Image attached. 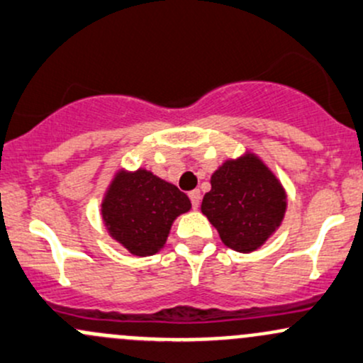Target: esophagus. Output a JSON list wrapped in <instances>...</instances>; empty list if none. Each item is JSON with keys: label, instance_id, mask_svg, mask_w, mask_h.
<instances>
[{"label": "esophagus", "instance_id": "34e87169", "mask_svg": "<svg viewBox=\"0 0 363 363\" xmlns=\"http://www.w3.org/2000/svg\"><path fill=\"white\" fill-rule=\"evenodd\" d=\"M189 197L190 201H192V208L197 209L199 204H201V192H199V190H192V192L189 194Z\"/></svg>", "mask_w": 363, "mask_h": 363}]
</instances>
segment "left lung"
I'll return each instance as SVG.
<instances>
[{"mask_svg":"<svg viewBox=\"0 0 363 363\" xmlns=\"http://www.w3.org/2000/svg\"><path fill=\"white\" fill-rule=\"evenodd\" d=\"M201 209L225 245L251 252L279 228L286 213V192L256 155L245 154L214 171Z\"/></svg>","mask_w":363,"mask_h":363,"instance_id":"8db88e82","label":"left lung"}]
</instances>
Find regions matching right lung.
Wrapping results in <instances>:
<instances>
[{
    "instance_id": "right-lung-1",
    "label": "right lung",
    "mask_w": 363,
    "mask_h": 363,
    "mask_svg": "<svg viewBox=\"0 0 363 363\" xmlns=\"http://www.w3.org/2000/svg\"><path fill=\"white\" fill-rule=\"evenodd\" d=\"M180 189L150 171L119 173L102 202L105 227L131 255H155L166 244L174 218L190 209Z\"/></svg>"
}]
</instances>
